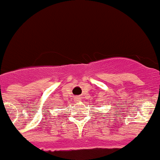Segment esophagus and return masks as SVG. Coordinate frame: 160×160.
<instances>
[{
    "mask_svg": "<svg viewBox=\"0 0 160 160\" xmlns=\"http://www.w3.org/2000/svg\"><path fill=\"white\" fill-rule=\"evenodd\" d=\"M75 100H76V101H81V98H78V97H76Z\"/></svg>",
    "mask_w": 160,
    "mask_h": 160,
    "instance_id": "obj_1",
    "label": "esophagus"
}]
</instances>
